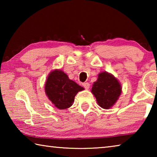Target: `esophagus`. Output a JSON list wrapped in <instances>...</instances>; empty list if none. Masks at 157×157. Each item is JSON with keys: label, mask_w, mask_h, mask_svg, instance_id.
<instances>
[{"label": "esophagus", "mask_w": 157, "mask_h": 157, "mask_svg": "<svg viewBox=\"0 0 157 157\" xmlns=\"http://www.w3.org/2000/svg\"><path fill=\"white\" fill-rule=\"evenodd\" d=\"M82 85H83V86L86 89H89L90 87V84H89V83H88V82H85V83L82 84Z\"/></svg>", "instance_id": "esophagus-1"}]
</instances>
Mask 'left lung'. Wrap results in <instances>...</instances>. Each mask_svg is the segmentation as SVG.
Listing matches in <instances>:
<instances>
[{
	"label": "left lung",
	"instance_id": "8db88e82",
	"mask_svg": "<svg viewBox=\"0 0 157 157\" xmlns=\"http://www.w3.org/2000/svg\"><path fill=\"white\" fill-rule=\"evenodd\" d=\"M91 93L100 107L109 109L118 100L122 93V86L112 74L105 71L98 74L97 81L93 84Z\"/></svg>",
	"mask_w": 157,
	"mask_h": 157
}]
</instances>
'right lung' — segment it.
<instances>
[{
	"mask_svg": "<svg viewBox=\"0 0 157 157\" xmlns=\"http://www.w3.org/2000/svg\"><path fill=\"white\" fill-rule=\"evenodd\" d=\"M84 89L73 80L60 69L52 71L45 84V92L52 105L59 109L73 105L75 96Z\"/></svg>",
	"mask_w": 157,
	"mask_h": 157,
	"instance_id": "add662e5",
	"label": "right lung"
}]
</instances>
